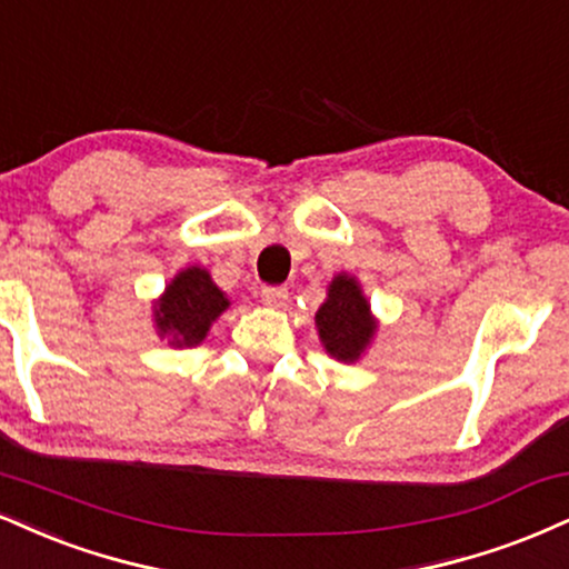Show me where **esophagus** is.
Instances as JSON below:
<instances>
[{"label":"esophagus","mask_w":569,"mask_h":569,"mask_svg":"<svg viewBox=\"0 0 569 569\" xmlns=\"http://www.w3.org/2000/svg\"><path fill=\"white\" fill-rule=\"evenodd\" d=\"M259 297H262V302L267 307H283L286 299H289V291L280 289V286H262Z\"/></svg>","instance_id":"obj_1"}]
</instances>
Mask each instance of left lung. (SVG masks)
Masks as SVG:
<instances>
[{"label": "left lung", "mask_w": 569, "mask_h": 569, "mask_svg": "<svg viewBox=\"0 0 569 569\" xmlns=\"http://www.w3.org/2000/svg\"><path fill=\"white\" fill-rule=\"evenodd\" d=\"M315 326L331 358L355 362L366 352L376 333V318L358 280L347 272L331 280L328 299L315 312Z\"/></svg>", "instance_id": "1"}]
</instances>
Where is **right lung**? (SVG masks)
<instances>
[{
	"mask_svg": "<svg viewBox=\"0 0 569 569\" xmlns=\"http://www.w3.org/2000/svg\"><path fill=\"white\" fill-rule=\"evenodd\" d=\"M230 307L224 291L203 267H184L177 272L167 291L153 307V320L161 337H169L174 347H196L207 339L214 320Z\"/></svg>",
	"mask_w": 569,
	"mask_h": 569,
	"instance_id": "right-lung-1",
	"label": "right lung"
}]
</instances>
